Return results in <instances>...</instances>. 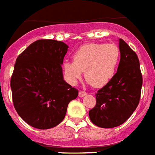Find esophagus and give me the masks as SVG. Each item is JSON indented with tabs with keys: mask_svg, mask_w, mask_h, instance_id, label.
<instances>
[{
	"mask_svg": "<svg viewBox=\"0 0 155 155\" xmlns=\"http://www.w3.org/2000/svg\"><path fill=\"white\" fill-rule=\"evenodd\" d=\"M86 95H87V93L85 92V91H80L78 92V96L79 97H81V98H82V97H84Z\"/></svg>",
	"mask_w": 155,
	"mask_h": 155,
	"instance_id": "esophagus-1",
	"label": "esophagus"
}]
</instances>
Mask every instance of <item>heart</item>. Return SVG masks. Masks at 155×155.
I'll use <instances>...</instances> for the list:
<instances>
[{
    "label": "heart",
    "mask_w": 155,
    "mask_h": 155,
    "mask_svg": "<svg viewBox=\"0 0 155 155\" xmlns=\"http://www.w3.org/2000/svg\"><path fill=\"white\" fill-rule=\"evenodd\" d=\"M120 60L115 44L91 43L81 46L73 54V62L65 61L63 69L68 82L76 83L84 71L85 78L95 88L108 84L114 78Z\"/></svg>",
    "instance_id": "b5f03b06"
}]
</instances>
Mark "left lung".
I'll return each mask as SVG.
<instances>
[{"mask_svg": "<svg viewBox=\"0 0 155 155\" xmlns=\"http://www.w3.org/2000/svg\"><path fill=\"white\" fill-rule=\"evenodd\" d=\"M120 61L110 82L96 93V104L89 111L91 121L102 128H112L128 119L139 104L142 75L137 54L119 38Z\"/></svg>", "mask_w": 155, "mask_h": 155, "instance_id": "1", "label": "left lung"}]
</instances>
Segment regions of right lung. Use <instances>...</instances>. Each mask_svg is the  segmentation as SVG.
<instances>
[{"label": "right lung", "mask_w": 155, "mask_h": 155, "mask_svg": "<svg viewBox=\"0 0 155 155\" xmlns=\"http://www.w3.org/2000/svg\"><path fill=\"white\" fill-rule=\"evenodd\" d=\"M68 45L55 40H38L17 58L10 87L14 106L30 126L50 129L64 118L68 103L78 91L65 82L64 57Z\"/></svg>", "instance_id": "obj_1"}]
</instances>
